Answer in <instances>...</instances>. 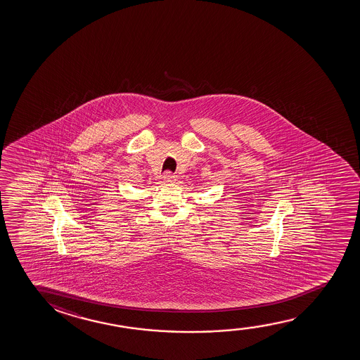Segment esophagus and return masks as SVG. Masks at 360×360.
Listing matches in <instances>:
<instances>
[{"mask_svg":"<svg viewBox=\"0 0 360 360\" xmlns=\"http://www.w3.org/2000/svg\"><path fill=\"white\" fill-rule=\"evenodd\" d=\"M163 182L165 183H169L172 182L173 179H174V176H173L172 173L171 172H165V174H163Z\"/></svg>","mask_w":360,"mask_h":360,"instance_id":"esophagus-1","label":"esophagus"}]
</instances>
